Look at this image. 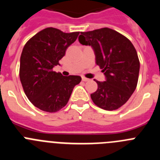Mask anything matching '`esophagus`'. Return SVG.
Instances as JSON below:
<instances>
[{"mask_svg":"<svg viewBox=\"0 0 160 160\" xmlns=\"http://www.w3.org/2000/svg\"><path fill=\"white\" fill-rule=\"evenodd\" d=\"M82 79L83 82H88L89 80H90V79L87 78H86V77H82Z\"/></svg>","mask_w":160,"mask_h":160,"instance_id":"1","label":"esophagus"}]
</instances>
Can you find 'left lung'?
I'll list each match as a JSON object with an SVG mask.
<instances>
[{"mask_svg":"<svg viewBox=\"0 0 160 160\" xmlns=\"http://www.w3.org/2000/svg\"><path fill=\"white\" fill-rule=\"evenodd\" d=\"M79 42L91 46L96 64L106 76L105 82L96 81L98 89L90 94L96 106L114 111L128 101L137 87L139 60L128 38L109 28L82 32Z\"/></svg>","mask_w":160,"mask_h":160,"instance_id":"1","label":"left lung"}]
</instances>
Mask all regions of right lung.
<instances>
[{"label": "right lung", "instance_id": "obj_1", "mask_svg": "<svg viewBox=\"0 0 160 160\" xmlns=\"http://www.w3.org/2000/svg\"><path fill=\"white\" fill-rule=\"evenodd\" d=\"M79 32H64L55 28L38 32L26 42L20 59V80L29 101L43 111L57 112L67 104L82 78L62 76L53 70Z\"/></svg>", "mask_w": 160, "mask_h": 160}]
</instances>
